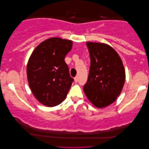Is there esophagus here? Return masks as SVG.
Segmentation results:
<instances>
[{
    "label": "esophagus",
    "mask_w": 149,
    "mask_h": 149,
    "mask_svg": "<svg viewBox=\"0 0 149 149\" xmlns=\"http://www.w3.org/2000/svg\"><path fill=\"white\" fill-rule=\"evenodd\" d=\"M74 79L75 82H77V81H78V77H75L74 78Z\"/></svg>",
    "instance_id": "obj_1"
}]
</instances>
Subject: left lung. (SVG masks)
I'll list each match as a JSON object with an SVG mask.
<instances>
[{"label": "left lung", "instance_id": "left-lung-1", "mask_svg": "<svg viewBox=\"0 0 149 149\" xmlns=\"http://www.w3.org/2000/svg\"><path fill=\"white\" fill-rule=\"evenodd\" d=\"M91 65L83 90L89 100L97 108L108 107L121 93L125 79L121 59L107 44L87 42Z\"/></svg>", "mask_w": 149, "mask_h": 149}]
</instances>
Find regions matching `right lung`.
Returning <instances> with one entry per match:
<instances>
[{
    "instance_id": "right-lung-1",
    "label": "right lung",
    "mask_w": 149,
    "mask_h": 149,
    "mask_svg": "<svg viewBox=\"0 0 149 149\" xmlns=\"http://www.w3.org/2000/svg\"><path fill=\"white\" fill-rule=\"evenodd\" d=\"M72 46L70 40L49 38L36 47L28 60L27 77L30 89L43 105L60 104L68 94L74 79L64 58Z\"/></svg>"
}]
</instances>
